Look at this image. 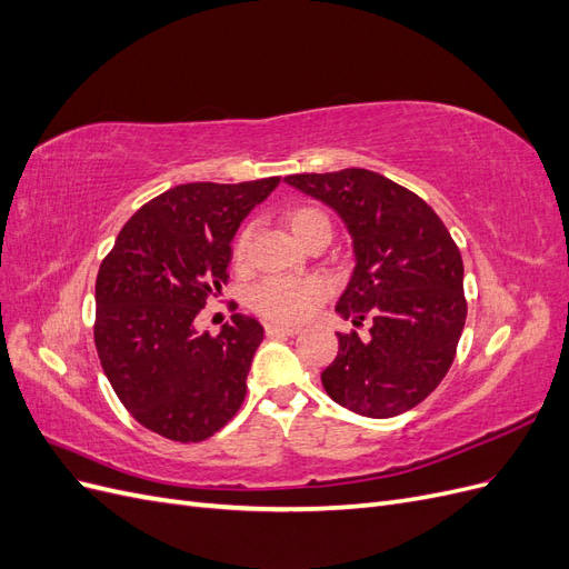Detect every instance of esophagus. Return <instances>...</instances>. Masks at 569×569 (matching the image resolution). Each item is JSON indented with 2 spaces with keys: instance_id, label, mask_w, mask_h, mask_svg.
Returning a JSON list of instances; mask_svg holds the SVG:
<instances>
[{
  "instance_id": "1",
  "label": "esophagus",
  "mask_w": 569,
  "mask_h": 569,
  "mask_svg": "<svg viewBox=\"0 0 569 569\" xmlns=\"http://www.w3.org/2000/svg\"><path fill=\"white\" fill-rule=\"evenodd\" d=\"M266 335H270V337H274V335L295 337V335H299V327H297V325H278V322H270V325H266Z\"/></svg>"
}]
</instances>
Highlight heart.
Masks as SVG:
<instances>
[{
    "label": "heart",
    "mask_w": 569,
    "mask_h": 569,
    "mask_svg": "<svg viewBox=\"0 0 569 569\" xmlns=\"http://www.w3.org/2000/svg\"><path fill=\"white\" fill-rule=\"evenodd\" d=\"M284 222L289 232L295 234L299 242L313 228L330 226V220H327V216L320 209H316V206H295V209L287 211ZM249 239H251L249 228H244L234 239L232 258L237 266L244 263L247 251H249ZM327 291H330V287H327V282L320 278H306V280L270 278L253 287L249 301L253 306V311H258L270 320L299 322L313 313V308L327 297Z\"/></svg>",
    "instance_id": "1"
}]
</instances>
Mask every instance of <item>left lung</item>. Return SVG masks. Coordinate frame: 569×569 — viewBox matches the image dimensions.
<instances>
[{"instance_id": "8db88e82", "label": "left lung", "mask_w": 569, "mask_h": 569, "mask_svg": "<svg viewBox=\"0 0 569 569\" xmlns=\"http://www.w3.org/2000/svg\"><path fill=\"white\" fill-rule=\"evenodd\" d=\"M284 182L343 220L356 266L335 311L356 327L372 322L368 339L337 335L339 353L320 375L325 391L366 418L416 408L449 372L468 316L451 232L418 194L366 168Z\"/></svg>"}]
</instances>
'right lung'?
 <instances>
[{
    "label": "right lung",
    "mask_w": 569,
    "mask_h": 569,
    "mask_svg": "<svg viewBox=\"0 0 569 569\" xmlns=\"http://www.w3.org/2000/svg\"><path fill=\"white\" fill-rule=\"evenodd\" d=\"M278 184H178L144 203L101 261L97 353L120 403L151 432L203 441L242 406L261 322L237 313L211 337L194 318L228 282L242 220Z\"/></svg>",
    "instance_id": "add662e5"
}]
</instances>
